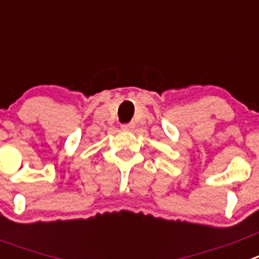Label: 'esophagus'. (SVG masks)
<instances>
[{
    "mask_svg": "<svg viewBox=\"0 0 259 259\" xmlns=\"http://www.w3.org/2000/svg\"><path fill=\"white\" fill-rule=\"evenodd\" d=\"M122 128L123 130H125V131H131V130H134L135 128V123H123L122 124Z\"/></svg>",
    "mask_w": 259,
    "mask_h": 259,
    "instance_id": "esophagus-1",
    "label": "esophagus"
}]
</instances>
